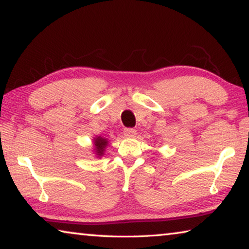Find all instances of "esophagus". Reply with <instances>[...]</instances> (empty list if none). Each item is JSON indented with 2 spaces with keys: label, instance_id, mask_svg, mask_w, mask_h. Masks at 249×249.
<instances>
[{
  "label": "esophagus",
  "instance_id": "obj_1",
  "mask_svg": "<svg viewBox=\"0 0 249 249\" xmlns=\"http://www.w3.org/2000/svg\"><path fill=\"white\" fill-rule=\"evenodd\" d=\"M124 135L126 137H134L135 135H136V130H135L134 128H125Z\"/></svg>",
  "mask_w": 249,
  "mask_h": 249
}]
</instances>
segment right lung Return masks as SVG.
<instances>
[{"label":"right lung","mask_w":249,"mask_h":249,"mask_svg":"<svg viewBox=\"0 0 249 249\" xmlns=\"http://www.w3.org/2000/svg\"><path fill=\"white\" fill-rule=\"evenodd\" d=\"M108 145L107 138H104L102 136H95L93 138V151L98 158H101L105 153L107 146Z\"/></svg>","instance_id":"obj_1"}]
</instances>
